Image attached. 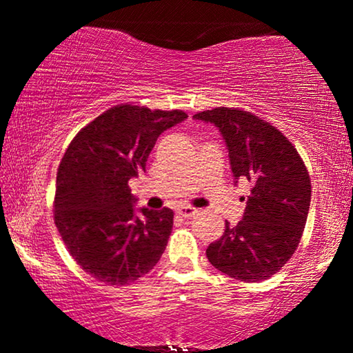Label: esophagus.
<instances>
[{
  "label": "esophagus",
  "instance_id": "obj_1",
  "mask_svg": "<svg viewBox=\"0 0 353 353\" xmlns=\"http://www.w3.org/2000/svg\"><path fill=\"white\" fill-rule=\"evenodd\" d=\"M196 209L194 207H190V205H186V207H181V209H178V212L176 214L180 215V216H183V219H191L192 215L196 214Z\"/></svg>",
  "mask_w": 353,
  "mask_h": 353
}]
</instances>
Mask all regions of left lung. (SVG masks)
Here are the masks:
<instances>
[{
    "label": "left lung",
    "instance_id": "obj_1",
    "mask_svg": "<svg viewBox=\"0 0 353 353\" xmlns=\"http://www.w3.org/2000/svg\"><path fill=\"white\" fill-rule=\"evenodd\" d=\"M223 134L233 175L250 183L244 216L207 248L209 262L244 283L263 281L289 262L310 209L312 181L301 154L276 127L249 110L215 108L194 114Z\"/></svg>",
    "mask_w": 353,
    "mask_h": 353
}]
</instances>
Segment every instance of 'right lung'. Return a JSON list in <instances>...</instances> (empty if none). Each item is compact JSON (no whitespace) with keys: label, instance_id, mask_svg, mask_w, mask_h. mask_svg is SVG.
<instances>
[{"label":"right lung","instance_id":"obj_1","mask_svg":"<svg viewBox=\"0 0 353 353\" xmlns=\"http://www.w3.org/2000/svg\"><path fill=\"white\" fill-rule=\"evenodd\" d=\"M183 110L119 104L80 130L57 168L54 223L67 250L94 279L125 286L156 267L173 228V210L134 215L128 181L146 167L159 134Z\"/></svg>","mask_w":353,"mask_h":353}]
</instances>
